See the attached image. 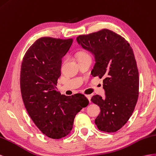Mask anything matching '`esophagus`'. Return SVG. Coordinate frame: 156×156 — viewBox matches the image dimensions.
<instances>
[{"label":"esophagus","mask_w":156,"mask_h":156,"mask_svg":"<svg viewBox=\"0 0 156 156\" xmlns=\"http://www.w3.org/2000/svg\"><path fill=\"white\" fill-rule=\"evenodd\" d=\"M86 96L87 98V99L89 100V101H90V103H91V95H87Z\"/></svg>","instance_id":"1"}]
</instances>
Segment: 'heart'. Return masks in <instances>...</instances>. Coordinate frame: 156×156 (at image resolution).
Listing matches in <instances>:
<instances>
[{
  "mask_svg": "<svg viewBox=\"0 0 156 156\" xmlns=\"http://www.w3.org/2000/svg\"><path fill=\"white\" fill-rule=\"evenodd\" d=\"M90 57V55H89V53H87L86 51H81L78 53V60L86 58V57Z\"/></svg>",
  "mask_w": 156,
  "mask_h": 156,
  "instance_id": "b5f03b06",
  "label": "heart"
}]
</instances>
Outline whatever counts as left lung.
Wrapping results in <instances>:
<instances>
[{
    "mask_svg": "<svg viewBox=\"0 0 156 156\" xmlns=\"http://www.w3.org/2000/svg\"><path fill=\"white\" fill-rule=\"evenodd\" d=\"M78 43L95 57L93 77L103 79L105 98L93 95L91 101L100 107L95 123L99 130L115 132L131 117L139 97V77L130 44L108 29L80 35Z\"/></svg>",
    "mask_w": 156,
    "mask_h": 156,
    "instance_id": "1",
    "label": "left lung"
}]
</instances>
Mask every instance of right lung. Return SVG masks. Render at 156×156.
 <instances>
[{"label":"right lung","instance_id":"1","mask_svg":"<svg viewBox=\"0 0 156 156\" xmlns=\"http://www.w3.org/2000/svg\"><path fill=\"white\" fill-rule=\"evenodd\" d=\"M73 41L40 38L26 51L21 66L20 88L25 108L39 129L53 139L68 135L76 115L89 104L83 94L66 96L56 90L62 58Z\"/></svg>","mask_w":156,"mask_h":156}]
</instances>
